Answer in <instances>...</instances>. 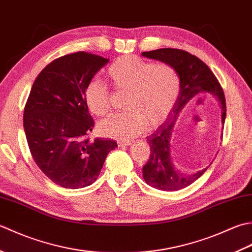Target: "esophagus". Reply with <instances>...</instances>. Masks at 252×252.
I'll list each match as a JSON object with an SVG mask.
<instances>
[{
  "label": "esophagus",
  "instance_id": "esophagus-1",
  "mask_svg": "<svg viewBox=\"0 0 252 252\" xmlns=\"http://www.w3.org/2000/svg\"><path fill=\"white\" fill-rule=\"evenodd\" d=\"M131 145V141H119V146L120 147H126V146H129Z\"/></svg>",
  "mask_w": 252,
  "mask_h": 252
}]
</instances>
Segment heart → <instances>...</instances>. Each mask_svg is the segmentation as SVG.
Wrapping results in <instances>:
<instances>
[{
  "label": "heart",
  "instance_id": "b5f03b06",
  "mask_svg": "<svg viewBox=\"0 0 252 252\" xmlns=\"http://www.w3.org/2000/svg\"><path fill=\"white\" fill-rule=\"evenodd\" d=\"M106 77L116 90L127 92L128 112L112 114L100 122L99 130L106 137L129 140L149 129H156L171 115L181 94V78L168 64H155L136 55L117 59L106 70ZM85 103L96 116L110 110V94L99 80L85 88Z\"/></svg>",
  "mask_w": 252,
  "mask_h": 252
}]
</instances>
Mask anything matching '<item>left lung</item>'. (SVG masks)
<instances>
[{
  "label": "left lung",
  "mask_w": 252,
  "mask_h": 252,
  "mask_svg": "<svg viewBox=\"0 0 252 252\" xmlns=\"http://www.w3.org/2000/svg\"><path fill=\"white\" fill-rule=\"evenodd\" d=\"M147 59L160 61L173 66L181 78V94L171 115L158 129L147 137L150 146V157L142 167L143 179L150 186L160 190L174 191L186 188L202 175L210 165L192 174L179 172L173 163L171 140L179 113L192 97L201 94H210L217 97L220 106L222 125L226 117V102L222 87L207 64L186 51L178 49H158L142 52ZM223 129V126H222Z\"/></svg>",
  "instance_id": "left-lung-1"
}]
</instances>
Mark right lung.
<instances>
[{
  "label": "right lung",
  "mask_w": 252,
  "mask_h": 252,
  "mask_svg": "<svg viewBox=\"0 0 252 252\" xmlns=\"http://www.w3.org/2000/svg\"><path fill=\"white\" fill-rule=\"evenodd\" d=\"M109 59L77 52L41 70L24 111V129L35 164L61 187L89 186L99 176L114 140H90L94 122L85 103V88Z\"/></svg>",
  "instance_id": "add662e5"
}]
</instances>
